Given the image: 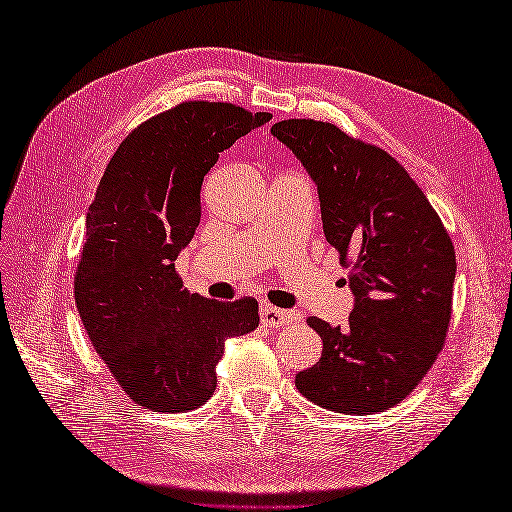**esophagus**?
Here are the masks:
<instances>
[{
	"mask_svg": "<svg viewBox=\"0 0 512 512\" xmlns=\"http://www.w3.org/2000/svg\"><path fill=\"white\" fill-rule=\"evenodd\" d=\"M259 317H262V323L266 328H284L292 319L290 312L270 306V303H262V306H259Z\"/></svg>",
	"mask_w": 512,
	"mask_h": 512,
	"instance_id": "34e87169",
	"label": "esophagus"
}]
</instances>
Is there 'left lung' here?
<instances>
[{"instance_id": "1", "label": "left lung", "mask_w": 512, "mask_h": 512, "mask_svg": "<svg viewBox=\"0 0 512 512\" xmlns=\"http://www.w3.org/2000/svg\"><path fill=\"white\" fill-rule=\"evenodd\" d=\"M270 132L317 182L325 239L350 268L356 297L343 328L308 317L323 354L295 385L336 413L394 407L418 387L447 341L455 279L447 228L385 149L314 118H288Z\"/></svg>"}]
</instances>
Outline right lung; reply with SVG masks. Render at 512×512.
Wrapping results in <instances>:
<instances>
[{
  "mask_svg": "<svg viewBox=\"0 0 512 512\" xmlns=\"http://www.w3.org/2000/svg\"><path fill=\"white\" fill-rule=\"evenodd\" d=\"M270 118L233 103L184 101L132 129L103 173L74 299L96 354L140 407L204 405L224 341L259 325L253 297L191 295L173 262L200 224L202 180L220 151Z\"/></svg>",
  "mask_w": 512,
  "mask_h": 512,
  "instance_id": "add662e5",
  "label": "right lung"
}]
</instances>
